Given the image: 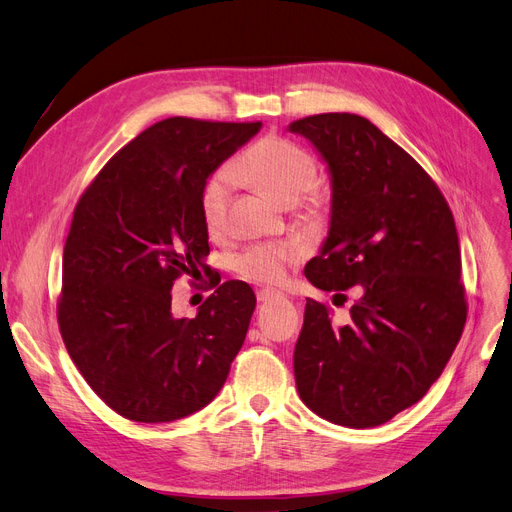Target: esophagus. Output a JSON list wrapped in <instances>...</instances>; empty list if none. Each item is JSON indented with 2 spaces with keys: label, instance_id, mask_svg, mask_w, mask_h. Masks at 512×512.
I'll return each mask as SVG.
<instances>
[{
  "label": "esophagus",
  "instance_id": "esophagus-1",
  "mask_svg": "<svg viewBox=\"0 0 512 512\" xmlns=\"http://www.w3.org/2000/svg\"><path fill=\"white\" fill-rule=\"evenodd\" d=\"M281 293H277V291H273V289H260L258 293H256V297H258V302H270V299H275V297H279Z\"/></svg>",
  "mask_w": 512,
  "mask_h": 512
}]
</instances>
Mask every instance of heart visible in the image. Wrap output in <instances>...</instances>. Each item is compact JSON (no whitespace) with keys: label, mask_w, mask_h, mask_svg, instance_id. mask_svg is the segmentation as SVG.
Instances as JSON below:
<instances>
[{"label":"heart","mask_w":512,"mask_h":512,"mask_svg":"<svg viewBox=\"0 0 512 512\" xmlns=\"http://www.w3.org/2000/svg\"><path fill=\"white\" fill-rule=\"evenodd\" d=\"M316 179V161L304 148L277 136L262 138L239 155L229 169H221L206 179L200 194L204 227L208 233H219L225 227L233 182L252 186L279 204H295L314 188ZM314 208V202H308L310 213ZM297 254L291 244L260 246L239 256L235 266L250 281L277 283L283 277L285 262L295 260Z\"/></svg>","instance_id":"b5f03b06"}]
</instances>
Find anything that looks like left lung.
Listing matches in <instances>:
<instances>
[{
	"label": "left lung",
	"mask_w": 512,
	"mask_h": 512,
	"mask_svg": "<svg viewBox=\"0 0 512 512\" xmlns=\"http://www.w3.org/2000/svg\"><path fill=\"white\" fill-rule=\"evenodd\" d=\"M287 130L316 148L333 192L328 233L304 273L322 291H359L343 324L308 299L297 393L328 422L374 428L428 393L461 339L455 219L432 177L366 117L320 113Z\"/></svg>",
	"instance_id": "left-lung-1"
}]
</instances>
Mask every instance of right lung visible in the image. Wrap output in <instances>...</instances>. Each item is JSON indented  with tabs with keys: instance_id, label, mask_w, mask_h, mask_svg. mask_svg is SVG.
Instances as JSON below:
<instances>
[{
	"instance_id": "add662e5",
	"label": "right lung",
	"mask_w": 512,
	"mask_h": 512,
	"mask_svg": "<svg viewBox=\"0 0 512 512\" xmlns=\"http://www.w3.org/2000/svg\"><path fill=\"white\" fill-rule=\"evenodd\" d=\"M260 128L163 119L111 157L76 204L59 330L88 386L132 422H175L206 407L244 345L256 308L248 283H221L196 318L171 314V287L210 252L206 179Z\"/></svg>"
}]
</instances>
